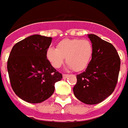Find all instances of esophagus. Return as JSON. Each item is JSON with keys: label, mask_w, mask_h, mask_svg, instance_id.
<instances>
[{"label": "esophagus", "mask_w": 128, "mask_h": 128, "mask_svg": "<svg viewBox=\"0 0 128 128\" xmlns=\"http://www.w3.org/2000/svg\"><path fill=\"white\" fill-rule=\"evenodd\" d=\"M69 76L68 74H63V79H66Z\"/></svg>", "instance_id": "34e87169"}]
</instances>
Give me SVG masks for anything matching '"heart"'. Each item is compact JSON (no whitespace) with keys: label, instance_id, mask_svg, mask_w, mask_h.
Listing matches in <instances>:
<instances>
[{"label":"heart","instance_id":"obj_1","mask_svg":"<svg viewBox=\"0 0 128 128\" xmlns=\"http://www.w3.org/2000/svg\"><path fill=\"white\" fill-rule=\"evenodd\" d=\"M93 55V46L88 40L64 39L57 47H50L46 51V58L54 68H60L66 62L70 68L76 72L88 66Z\"/></svg>","mask_w":128,"mask_h":128}]
</instances>
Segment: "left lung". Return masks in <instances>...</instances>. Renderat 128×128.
<instances>
[{"label": "left lung", "mask_w": 128, "mask_h": 128, "mask_svg": "<svg viewBox=\"0 0 128 128\" xmlns=\"http://www.w3.org/2000/svg\"><path fill=\"white\" fill-rule=\"evenodd\" d=\"M93 46V55L84 72L77 75L73 88L76 98L86 104H97L114 90L121 61L112 44L94 34H88Z\"/></svg>", "instance_id": "left-lung-1"}]
</instances>
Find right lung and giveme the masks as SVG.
Masks as SVG:
<instances>
[{
  "label": "right lung",
  "instance_id": "right-lung-1",
  "mask_svg": "<svg viewBox=\"0 0 128 128\" xmlns=\"http://www.w3.org/2000/svg\"><path fill=\"white\" fill-rule=\"evenodd\" d=\"M52 38L33 35L16 43L7 60L11 86L16 94L32 104L41 103L54 92L62 75L46 58Z\"/></svg>",
  "mask_w": 128,
  "mask_h": 128
}]
</instances>
